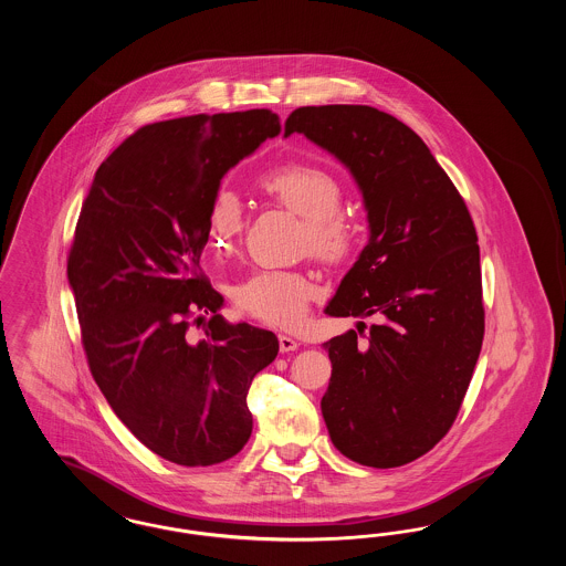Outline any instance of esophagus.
I'll return each instance as SVG.
<instances>
[{
    "instance_id": "esophagus-1",
    "label": "esophagus",
    "mask_w": 566,
    "mask_h": 566,
    "mask_svg": "<svg viewBox=\"0 0 566 566\" xmlns=\"http://www.w3.org/2000/svg\"><path fill=\"white\" fill-rule=\"evenodd\" d=\"M277 342H280V352H295L298 348V342H296L295 337L284 335V333L277 335Z\"/></svg>"
}]
</instances>
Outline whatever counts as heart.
Here are the masks:
<instances>
[{
    "label": "heart",
    "instance_id": "b5f03b06",
    "mask_svg": "<svg viewBox=\"0 0 566 566\" xmlns=\"http://www.w3.org/2000/svg\"><path fill=\"white\" fill-rule=\"evenodd\" d=\"M261 189L280 206L305 220L312 252L324 259H342L350 252L354 233L350 222L339 214L344 187L339 178L318 165L286 163L259 178ZM243 229V206L231 189H218L206 210L208 245L222 254L233 248ZM318 295V284L289 270H256L233 286L235 305L243 314L273 324L295 326L307 314V305Z\"/></svg>",
    "mask_w": 566,
    "mask_h": 566
}]
</instances>
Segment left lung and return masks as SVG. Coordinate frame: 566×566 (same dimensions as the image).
<instances>
[{"label": "left lung", "instance_id": "left-lung-1", "mask_svg": "<svg viewBox=\"0 0 566 566\" xmlns=\"http://www.w3.org/2000/svg\"><path fill=\"white\" fill-rule=\"evenodd\" d=\"M331 153L358 185L369 242L326 305L376 323L324 344L323 418L333 446L390 469L427 454L457 420L484 339L480 245L429 146L371 106H305L284 125Z\"/></svg>", "mask_w": 566, "mask_h": 566}]
</instances>
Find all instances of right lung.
Returning a JSON list of instances; mask_svg holds the SVG:
<instances>
[{
  "label": "right lung",
  "instance_id": "add662e5",
  "mask_svg": "<svg viewBox=\"0 0 566 566\" xmlns=\"http://www.w3.org/2000/svg\"><path fill=\"white\" fill-rule=\"evenodd\" d=\"M280 129L271 109L146 125L99 165L82 203L67 280L91 374L120 422L182 467L242 450L248 388L280 350L271 331L227 323L199 273L222 176ZM203 313L213 318L195 343L189 318Z\"/></svg>",
  "mask_w": 566,
  "mask_h": 566
}]
</instances>
